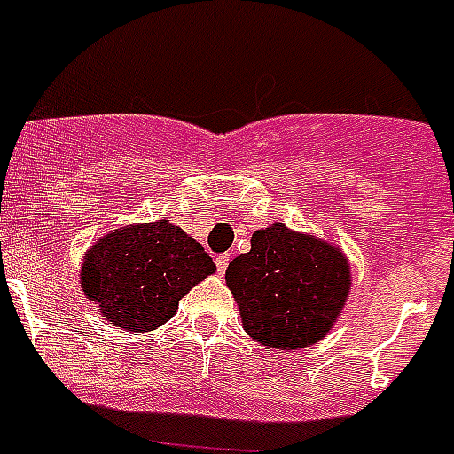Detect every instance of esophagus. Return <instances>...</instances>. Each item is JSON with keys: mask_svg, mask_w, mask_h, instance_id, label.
<instances>
[{"mask_svg": "<svg viewBox=\"0 0 454 454\" xmlns=\"http://www.w3.org/2000/svg\"><path fill=\"white\" fill-rule=\"evenodd\" d=\"M230 262H231V256L227 254V252H224V254H220V256H215V266H218L220 275H223V272L227 270V266H230Z\"/></svg>", "mask_w": 454, "mask_h": 454, "instance_id": "esophagus-1", "label": "esophagus"}]
</instances>
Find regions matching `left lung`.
<instances>
[{
  "label": "left lung",
  "instance_id": "left-lung-1",
  "mask_svg": "<svg viewBox=\"0 0 454 454\" xmlns=\"http://www.w3.org/2000/svg\"><path fill=\"white\" fill-rule=\"evenodd\" d=\"M224 282L243 330L272 350L314 346L334 327L350 298V262L336 243L275 223L256 230Z\"/></svg>",
  "mask_w": 454,
  "mask_h": 454
}]
</instances>
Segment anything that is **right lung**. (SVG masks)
<instances>
[{
  "instance_id": "1",
  "label": "right lung",
  "mask_w": 454,
  "mask_h": 454,
  "mask_svg": "<svg viewBox=\"0 0 454 454\" xmlns=\"http://www.w3.org/2000/svg\"><path fill=\"white\" fill-rule=\"evenodd\" d=\"M214 272L198 240L168 220H156L102 236L83 256L79 282L104 320L140 334L168 323L179 300Z\"/></svg>"
}]
</instances>
